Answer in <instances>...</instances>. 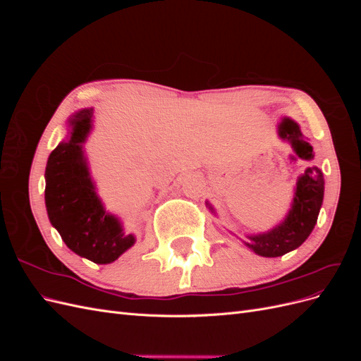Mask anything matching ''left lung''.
Returning <instances> with one entry per match:
<instances>
[{"label":"left lung","mask_w":361,"mask_h":361,"mask_svg":"<svg viewBox=\"0 0 361 361\" xmlns=\"http://www.w3.org/2000/svg\"><path fill=\"white\" fill-rule=\"evenodd\" d=\"M280 137L288 140L293 150L302 159L313 158V149L301 135V130L292 120L280 125ZM324 200V176L318 167H309L297 182L293 203L285 221L272 231L253 235L247 245L256 255L264 257H277L298 248L312 233L318 221L319 209Z\"/></svg>","instance_id":"1"}]
</instances>
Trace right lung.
Returning a JSON list of instances; mask_svg holds the SVG:
<instances>
[{"label":"right lung","mask_w":361,"mask_h":361,"mask_svg":"<svg viewBox=\"0 0 361 361\" xmlns=\"http://www.w3.org/2000/svg\"><path fill=\"white\" fill-rule=\"evenodd\" d=\"M92 108L71 120V135L51 152L45 203L51 224L73 253L94 264H111L134 245L116 216L106 214L94 192L81 145L92 128Z\"/></svg>","instance_id":"obj_1"}]
</instances>
